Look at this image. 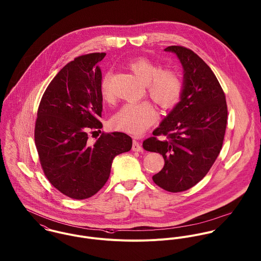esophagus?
Wrapping results in <instances>:
<instances>
[{
    "label": "esophagus",
    "instance_id": "obj_1",
    "mask_svg": "<svg viewBox=\"0 0 261 261\" xmlns=\"http://www.w3.org/2000/svg\"><path fill=\"white\" fill-rule=\"evenodd\" d=\"M132 150H133V151H137V152H140V151H142V146H141V144H140L138 141H136V140H133V144H132Z\"/></svg>",
    "mask_w": 261,
    "mask_h": 261
}]
</instances>
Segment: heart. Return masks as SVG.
Instances as JSON below:
<instances>
[{
    "mask_svg": "<svg viewBox=\"0 0 261 261\" xmlns=\"http://www.w3.org/2000/svg\"><path fill=\"white\" fill-rule=\"evenodd\" d=\"M129 68L146 85L149 96L162 108H171L179 100L182 83L171 70H161V66L146 58L139 57L129 62ZM111 72H107L101 81V93L105 100L112 98L110 91ZM158 119L155 108L148 102L127 103L112 118V126L120 131L140 135Z\"/></svg>",
    "mask_w": 261,
    "mask_h": 261,
    "instance_id": "obj_1",
    "label": "heart"
}]
</instances>
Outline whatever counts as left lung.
<instances>
[{
  "mask_svg": "<svg viewBox=\"0 0 261 261\" xmlns=\"http://www.w3.org/2000/svg\"><path fill=\"white\" fill-rule=\"evenodd\" d=\"M164 51L174 53L182 66V91L154 136L143 141V148L164 158L153 181L177 193L191 189L208 173L222 149L228 111L216 75L200 56L182 46H168ZM160 135L167 138L158 140Z\"/></svg>",
  "mask_w": 261,
  "mask_h": 261,
  "instance_id": "obj_1",
  "label": "left lung"
}]
</instances>
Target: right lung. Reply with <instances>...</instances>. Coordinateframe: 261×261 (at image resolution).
I'll return each mask as SVG.
<instances>
[{"label": "right lung", "instance_id": "obj_1", "mask_svg": "<svg viewBox=\"0 0 261 261\" xmlns=\"http://www.w3.org/2000/svg\"><path fill=\"white\" fill-rule=\"evenodd\" d=\"M105 55H83L61 68L37 112L35 145L44 174L55 189L74 200L97 194L110 176L113 159L132 147L131 137L122 132L103 133L94 145L88 143V132L103 127L98 63Z\"/></svg>", "mask_w": 261, "mask_h": 261}]
</instances>
